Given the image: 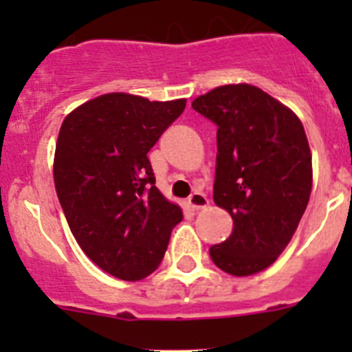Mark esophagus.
I'll use <instances>...</instances> for the list:
<instances>
[{
    "label": "esophagus",
    "instance_id": "obj_1",
    "mask_svg": "<svg viewBox=\"0 0 352 352\" xmlns=\"http://www.w3.org/2000/svg\"><path fill=\"white\" fill-rule=\"evenodd\" d=\"M208 197L203 194V192H194V194L188 197V204H190L192 210H203V208L208 206Z\"/></svg>",
    "mask_w": 352,
    "mask_h": 352
}]
</instances>
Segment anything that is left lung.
<instances>
[{
    "label": "left lung",
    "mask_w": 352,
    "mask_h": 352,
    "mask_svg": "<svg viewBox=\"0 0 352 352\" xmlns=\"http://www.w3.org/2000/svg\"><path fill=\"white\" fill-rule=\"evenodd\" d=\"M217 125L214 204L232 217L231 236L210 248L236 276L276 261L303 217L312 190V155L291 109L250 84H229L192 102Z\"/></svg>",
    "instance_id": "8db88e82"
}]
</instances>
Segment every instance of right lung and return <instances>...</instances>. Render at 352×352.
<instances>
[{
	"label": "right lung",
	"instance_id": "add662e5",
	"mask_svg": "<svg viewBox=\"0 0 352 352\" xmlns=\"http://www.w3.org/2000/svg\"><path fill=\"white\" fill-rule=\"evenodd\" d=\"M185 104L109 93L72 111L61 125L56 194L84 254L121 280L153 273L183 219L155 186L148 151Z\"/></svg>",
	"mask_w": 352,
	"mask_h": 352
}]
</instances>
